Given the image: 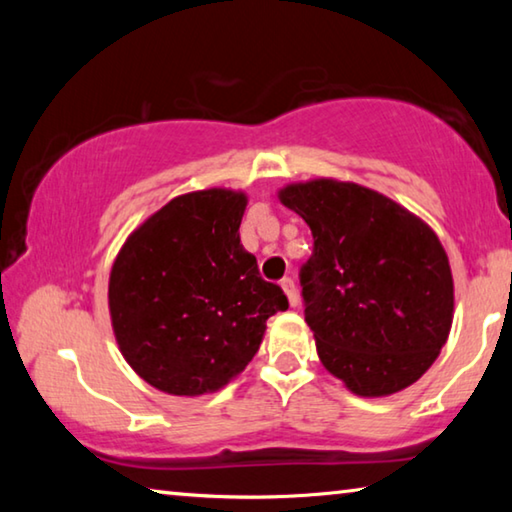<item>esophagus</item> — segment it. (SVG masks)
<instances>
[{"mask_svg":"<svg viewBox=\"0 0 512 512\" xmlns=\"http://www.w3.org/2000/svg\"><path fill=\"white\" fill-rule=\"evenodd\" d=\"M282 289H284V293H287V298H289V305L291 307H298V289H296V282L291 280V277H282Z\"/></svg>","mask_w":512,"mask_h":512,"instance_id":"obj_1","label":"esophagus"}]
</instances>
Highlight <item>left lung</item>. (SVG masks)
Wrapping results in <instances>:
<instances>
[{
	"mask_svg": "<svg viewBox=\"0 0 512 512\" xmlns=\"http://www.w3.org/2000/svg\"><path fill=\"white\" fill-rule=\"evenodd\" d=\"M277 198L314 235L300 284L320 363L361 397L418 381L454 318L452 268L436 232L375 189L334 178L287 185Z\"/></svg>",
	"mask_w": 512,
	"mask_h": 512,
	"instance_id": "obj_1",
	"label": "left lung"
}]
</instances>
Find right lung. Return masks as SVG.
I'll list each match as a JSON object with an SVG mask.
<instances>
[{
	"mask_svg": "<svg viewBox=\"0 0 512 512\" xmlns=\"http://www.w3.org/2000/svg\"><path fill=\"white\" fill-rule=\"evenodd\" d=\"M244 192L176 196L121 246L108 282L112 332L146 384L214 393L255 357L266 320L289 307L241 246Z\"/></svg>",
	"mask_w": 512,
	"mask_h": 512,
	"instance_id": "add662e5",
	"label": "right lung"
}]
</instances>
